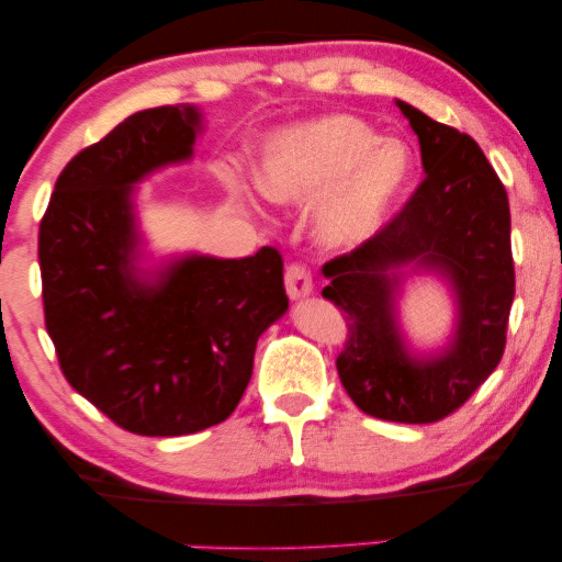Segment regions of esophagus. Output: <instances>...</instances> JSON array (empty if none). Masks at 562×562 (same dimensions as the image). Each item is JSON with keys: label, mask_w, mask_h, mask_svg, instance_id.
Here are the masks:
<instances>
[{"label": "esophagus", "mask_w": 562, "mask_h": 562, "mask_svg": "<svg viewBox=\"0 0 562 562\" xmlns=\"http://www.w3.org/2000/svg\"><path fill=\"white\" fill-rule=\"evenodd\" d=\"M314 291V281H311V271L303 263H289L286 266V293L291 299H306Z\"/></svg>", "instance_id": "esophagus-1"}]
</instances>
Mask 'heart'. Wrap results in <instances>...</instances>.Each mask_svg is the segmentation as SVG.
I'll use <instances>...</instances> for the list:
<instances>
[{
  "instance_id": "1",
  "label": "heart",
  "mask_w": 562,
  "mask_h": 562,
  "mask_svg": "<svg viewBox=\"0 0 562 562\" xmlns=\"http://www.w3.org/2000/svg\"><path fill=\"white\" fill-rule=\"evenodd\" d=\"M413 173L406 142L381 139L356 116L311 119L276 132L256 167V189L271 204L324 201L318 232L328 244L361 241L391 214Z\"/></svg>"
}]
</instances>
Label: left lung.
I'll return each instance as SVG.
<instances>
[{
	"mask_svg": "<svg viewBox=\"0 0 562 562\" xmlns=\"http://www.w3.org/2000/svg\"><path fill=\"white\" fill-rule=\"evenodd\" d=\"M418 134L426 177L381 232L324 263L321 296L344 311L348 336L336 358L346 393L368 416L436 423L495 371L515 296L510 206L481 146L398 101ZM443 272L459 299V330L440 357L413 359L394 326L397 269Z\"/></svg>",
	"mask_w": 562,
	"mask_h": 562,
	"instance_id": "left-lung-1",
	"label": "left lung"
}]
</instances>
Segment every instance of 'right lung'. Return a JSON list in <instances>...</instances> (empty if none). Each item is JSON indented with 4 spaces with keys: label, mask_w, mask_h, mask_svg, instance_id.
Here are the masks:
<instances>
[{
    "label": "right lung",
    "mask_w": 562,
    "mask_h": 562,
    "mask_svg": "<svg viewBox=\"0 0 562 562\" xmlns=\"http://www.w3.org/2000/svg\"><path fill=\"white\" fill-rule=\"evenodd\" d=\"M194 106L136 112L64 167L40 224L44 324L64 379L136 436H187L232 416L256 341L289 308L283 259L189 256L154 281L134 266V183L191 156Z\"/></svg>",
    "instance_id": "obj_1"
}]
</instances>
